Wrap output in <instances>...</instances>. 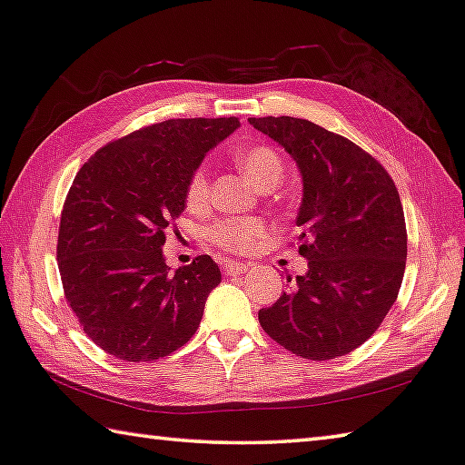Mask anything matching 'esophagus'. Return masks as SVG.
Here are the masks:
<instances>
[{"mask_svg":"<svg viewBox=\"0 0 465 465\" xmlns=\"http://www.w3.org/2000/svg\"><path fill=\"white\" fill-rule=\"evenodd\" d=\"M223 271H225L227 277H238V274H243L248 271V264L238 262V261H225Z\"/></svg>","mask_w":465,"mask_h":465,"instance_id":"34e87169","label":"esophagus"}]
</instances>
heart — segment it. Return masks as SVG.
Returning a JSON list of instances; mask_svg holds the SVG:
<instances>
[{"label":"heart","instance_id":"obj_1","mask_svg":"<svg viewBox=\"0 0 465 465\" xmlns=\"http://www.w3.org/2000/svg\"><path fill=\"white\" fill-rule=\"evenodd\" d=\"M238 166L246 172L250 180L261 188L279 184L282 178V162L279 153L269 145H248L235 155ZM211 180L204 163L196 166L186 183V204L201 209L209 199ZM266 225L258 219H222L207 230L209 240L225 252H250L264 238Z\"/></svg>","mask_w":465,"mask_h":465}]
</instances>
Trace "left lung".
Returning a JSON list of instances; mask_svg holds the SVG:
<instances>
[{
	"mask_svg": "<svg viewBox=\"0 0 465 465\" xmlns=\"http://www.w3.org/2000/svg\"><path fill=\"white\" fill-rule=\"evenodd\" d=\"M293 157L303 180L295 223L308 272L258 312L274 342L297 357L349 355L381 326L406 269V222L398 188L365 149L293 116L250 119Z\"/></svg>",
	"mask_w": 465,
	"mask_h": 465,
	"instance_id": "8db88e82",
	"label": "left lung"
}]
</instances>
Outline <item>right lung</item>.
I'll return each instance as SVG.
<instances>
[{"instance_id":"1","label":"right lung","mask_w":465,"mask_h":465,"mask_svg":"<svg viewBox=\"0 0 465 465\" xmlns=\"http://www.w3.org/2000/svg\"><path fill=\"white\" fill-rule=\"evenodd\" d=\"M240 127L170 119L110 141L77 172L61 211L57 264L69 308L102 351L129 363L172 355L222 282L207 254L170 272L162 246L204 153Z\"/></svg>"}]
</instances>
